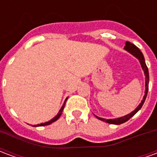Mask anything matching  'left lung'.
Segmentation results:
<instances>
[{
  "instance_id": "obj_1",
  "label": "left lung",
  "mask_w": 157,
  "mask_h": 157,
  "mask_svg": "<svg viewBox=\"0 0 157 157\" xmlns=\"http://www.w3.org/2000/svg\"><path fill=\"white\" fill-rule=\"evenodd\" d=\"M124 49L125 50H127L128 52H129V53L132 54L134 56H135V57L140 60V65H141L143 71H144V72H145V96H144V98H143V100H142L141 102L140 103V105L135 109V111H133L132 113H130L129 114H127V115L124 116V117H121V118H114V119H106V118H99V117H98V116H96V117L98 118V119H100V120L107 122V123H109V124H123V123H125L126 121H128L129 118L135 115V113L138 112L140 109H141L142 106H143V104H144V102H145V98H146V96H147V92H148V89H149V71H148V68H147V66H146V64H145V58H144V55H143V54H142L141 51L139 49V48H137L135 44H133L129 43V42H126V44H125V46H124Z\"/></svg>"
}]
</instances>
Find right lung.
<instances>
[{"label": "right lung", "mask_w": 157, "mask_h": 157, "mask_svg": "<svg viewBox=\"0 0 157 157\" xmlns=\"http://www.w3.org/2000/svg\"><path fill=\"white\" fill-rule=\"evenodd\" d=\"M66 100H67V98L65 99V102H64V104H63V106H62V108H61V109H60V110L59 111V113H58V114H57V115L55 116V118H52L50 121L46 122V123H44V124H40L34 125V127H38V126H45V125L50 124H52V123H54V122H55V121H56V120H57V119H58V118H59V117H60V115H61L62 112H63V109H64V108H65V102H66Z\"/></svg>", "instance_id": "obj_1"}]
</instances>
